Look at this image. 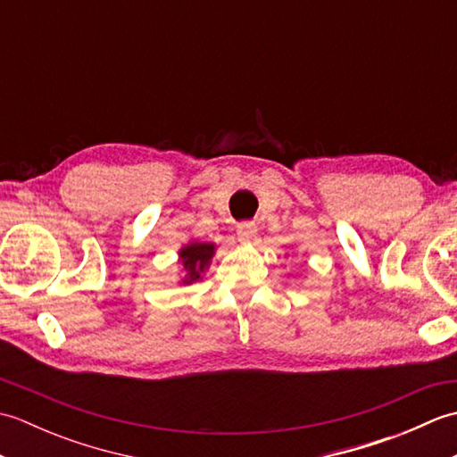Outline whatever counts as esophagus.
<instances>
[{"instance_id":"34e87169","label":"esophagus","mask_w":457,"mask_h":457,"mask_svg":"<svg viewBox=\"0 0 457 457\" xmlns=\"http://www.w3.org/2000/svg\"><path fill=\"white\" fill-rule=\"evenodd\" d=\"M257 234V226L253 221H241L237 226V236L241 241H251Z\"/></svg>"}]
</instances>
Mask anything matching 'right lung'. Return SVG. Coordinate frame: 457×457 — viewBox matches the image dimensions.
Listing matches in <instances>:
<instances>
[{
    "mask_svg": "<svg viewBox=\"0 0 457 457\" xmlns=\"http://www.w3.org/2000/svg\"><path fill=\"white\" fill-rule=\"evenodd\" d=\"M212 255H213V245L210 244H192L180 251V259H182L184 270H187L188 283L200 278V273L210 263Z\"/></svg>",
    "mask_w": 457,
    "mask_h": 457,
    "instance_id": "1",
    "label": "right lung"
}]
</instances>
